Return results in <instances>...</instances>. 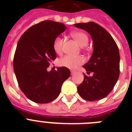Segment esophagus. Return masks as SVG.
Masks as SVG:
<instances>
[{
	"mask_svg": "<svg viewBox=\"0 0 132 132\" xmlns=\"http://www.w3.org/2000/svg\"><path fill=\"white\" fill-rule=\"evenodd\" d=\"M70 72H71V74H72V75H73V73H76V71H74V70H72L70 71Z\"/></svg>",
	"mask_w": 132,
	"mask_h": 132,
	"instance_id": "34e87169",
	"label": "esophagus"
}]
</instances>
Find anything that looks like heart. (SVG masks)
<instances>
[{
	"label": "heart",
	"instance_id": "obj_1",
	"mask_svg": "<svg viewBox=\"0 0 132 132\" xmlns=\"http://www.w3.org/2000/svg\"><path fill=\"white\" fill-rule=\"evenodd\" d=\"M71 36L80 47H84L88 43L89 39L87 35L84 32L73 31L71 33ZM53 50L56 54H60L62 52L63 39L60 37H57L53 41ZM84 62V58L80 56L66 55L60 59L59 61V66L69 69L76 68L78 66Z\"/></svg>",
	"mask_w": 132,
	"mask_h": 132
}]
</instances>
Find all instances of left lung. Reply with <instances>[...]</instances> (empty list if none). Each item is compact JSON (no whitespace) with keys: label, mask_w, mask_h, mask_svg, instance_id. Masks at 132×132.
Listing matches in <instances>:
<instances>
[{"label":"left lung","mask_w":132,"mask_h":132,"mask_svg":"<svg viewBox=\"0 0 132 132\" xmlns=\"http://www.w3.org/2000/svg\"><path fill=\"white\" fill-rule=\"evenodd\" d=\"M76 28L87 31L93 42L91 59L83 67L85 73L83 82L78 86L79 95L89 101L101 100L113 89L120 74V54L118 47L112 37L105 29L95 22L80 23Z\"/></svg>","instance_id":"obj_1"}]
</instances>
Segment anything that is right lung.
<instances>
[{
	"label": "right lung",
	"instance_id": "right-lung-1",
	"mask_svg": "<svg viewBox=\"0 0 132 132\" xmlns=\"http://www.w3.org/2000/svg\"><path fill=\"white\" fill-rule=\"evenodd\" d=\"M62 23L43 21L29 28L21 36L14 56V70L20 89L37 103L53 101L70 76L65 67L48 72L49 63L56 58L53 41L65 31Z\"/></svg>",
	"mask_w": 132,
	"mask_h": 132
}]
</instances>
